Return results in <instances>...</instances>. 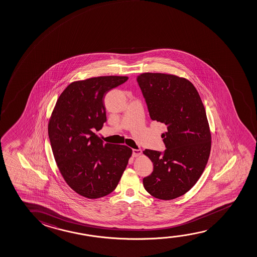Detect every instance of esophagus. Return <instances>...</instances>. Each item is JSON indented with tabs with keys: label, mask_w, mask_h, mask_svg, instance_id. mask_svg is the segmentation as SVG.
<instances>
[{
	"label": "esophagus",
	"mask_w": 257,
	"mask_h": 257,
	"mask_svg": "<svg viewBox=\"0 0 257 257\" xmlns=\"http://www.w3.org/2000/svg\"><path fill=\"white\" fill-rule=\"evenodd\" d=\"M142 151L141 149H133V157H139L142 156Z\"/></svg>",
	"instance_id": "1"
}]
</instances>
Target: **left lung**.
Listing matches in <instances>:
<instances>
[{"label": "left lung", "instance_id": "1", "mask_svg": "<svg viewBox=\"0 0 257 257\" xmlns=\"http://www.w3.org/2000/svg\"><path fill=\"white\" fill-rule=\"evenodd\" d=\"M137 81L150 117L165 124L164 154L143 151L154 165L143 185L154 197L173 200L196 184L208 163L211 133L204 105L195 86L177 75L145 72Z\"/></svg>", "mask_w": 257, "mask_h": 257}]
</instances>
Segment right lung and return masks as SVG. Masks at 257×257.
<instances>
[{"mask_svg": "<svg viewBox=\"0 0 257 257\" xmlns=\"http://www.w3.org/2000/svg\"><path fill=\"white\" fill-rule=\"evenodd\" d=\"M127 79L100 76L72 82L50 115L48 132L56 165L68 186L83 197L112 193L132 157L129 147L103 143L94 134L107 121L105 94Z\"/></svg>", "mask_w": 257, "mask_h": 257, "instance_id": "obj_1", "label": "right lung"}]
</instances>
